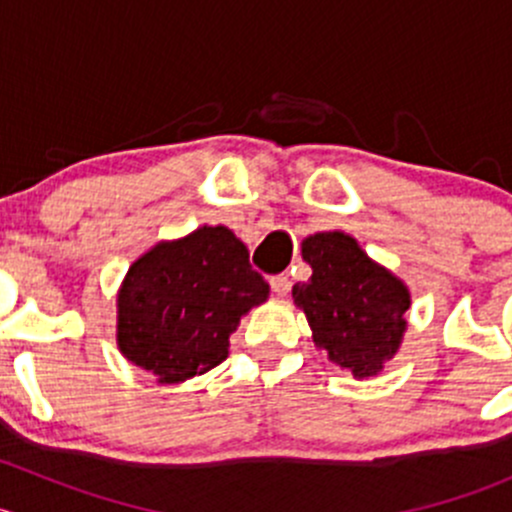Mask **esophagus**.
Returning <instances> with one entry per match:
<instances>
[{
  "mask_svg": "<svg viewBox=\"0 0 512 512\" xmlns=\"http://www.w3.org/2000/svg\"><path fill=\"white\" fill-rule=\"evenodd\" d=\"M270 287L277 297H287L289 289H292V280H289L287 275H275V277H270Z\"/></svg>",
  "mask_w": 512,
  "mask_h": 512,
  "instance_id": "obj_1",
  "label": "esophagus"
}]
</instances>
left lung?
Returning a JSON list of instances; mask_svg holds the SVG:
<instances>
[{"instance_id": "obj_1", "label": "left lung", "mask_w": 512, "mask_h": 512, "mask_svg": "<svg viewBox=\"0 0 512 512\" xmlns=\"http://www.w3.org/2000/svg\"><path fill=\"white\" fill-rule=\"evenodd\" d=\"M302 260L312 267V277L292 287V299L307 317L314 347L354 379L384 371L409 327L406 282L342 230L304 237Z\"/></svg>"}]
</instances>
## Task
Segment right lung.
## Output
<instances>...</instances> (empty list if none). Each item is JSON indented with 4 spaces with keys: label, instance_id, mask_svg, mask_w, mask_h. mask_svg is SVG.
<instances>
[{
    "label": "right lung",
    "instance_id": "obj_1",
    "mask_svg": "<svg viewBox=\"0 0 512 512\" xmlns=\"http://www.w3.org/2000/svg\"><path fill=\"white\" fill-rule=\"evenodd\" d=\"M270 285L225 225H203L143 252L116 294V344L158 384H183L227 359L230 334Z\"/></svg>",
    "mask_w": 512,
    "mask_h": 512
}]
</instances>
